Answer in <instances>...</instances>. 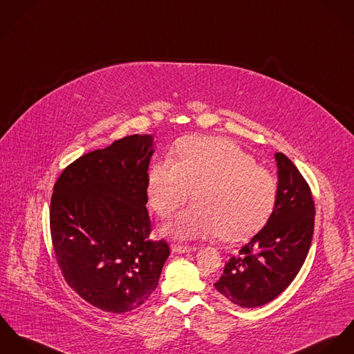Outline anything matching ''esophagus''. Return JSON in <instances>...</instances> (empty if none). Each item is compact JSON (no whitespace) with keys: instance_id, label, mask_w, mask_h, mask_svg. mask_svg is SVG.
Returning <instances> with one entry per match:
<instances>
[{"instance_id":"obj_1","label":"esophagus","mask_w":354,"mask_h":354,"mask_svg":"<svg viewBox=\"0 0 354 354\" xmlns=\"http://www.w3.org/2000/svg\"><path fill=\"white\" fill-rule=\"evenodd\" d=\"M171 250L176 254H183V252H190V251H196V247L194 245H185V244H179V243H174L171 244Z\"/></svg>"}]
</instances>
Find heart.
<instances>
[{
    "label": "heart",
    "instance_id": "b5f03b06",
    "mask_svg": "<svg viewBox=\"0 0 354 354\" xmlns=\"http://www.w3.org/2000/svg\"><path fill=\"white\" fill-rule=\"evenodd\" d=\"M192 190L196 203L168 221L164 231L180 239L221 235L239 240L268 223L278 182L234 141L192 136L175 144L174 160L158 161L148 171V203L167 217Z\"/></svg>",
    "mask_w": 354,
    "mask_h": 354
}]
</instances>
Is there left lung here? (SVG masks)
I'll return each mask as SVG.
<instances>
[{
  "instance_id": "left-lung-1",
  "label": "left lung",
  "mask_w": 354,
  "mask_h": 354,
  "mask_svg": "<svg viewBox=\"0 0 354 354\" xmlns=\"http://www.w3.org/2000/svg\"><path fill=\"white\" fill-rule=\"evenodd\" d=\"M278 196L266 225L232 257L214 283L230 301L244 308L268 304L300 272L314 235L311 189L296 165L275 153Z\"/></svg>"
}]
</instances>
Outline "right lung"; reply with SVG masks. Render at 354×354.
I'll list each match as a JSON object with an SVG mask.
<instances>
[{"label": "right lung", "instance_id": "right-lung-1", "mask_svg": "<svg viewBox=\"0 0 354 354\" xmlns=\"http://www.w3.org/2000/svg\"><path fill=\"white\" fill-rule=\"evenodd\" d=\"M151 134H133L69 164L54 185L50 232L68 285L93 307L123 314L158 286L169 255L147 210Z\"/></svg>", "mask_w": 354, "mask_h": 354}]
</instances>
